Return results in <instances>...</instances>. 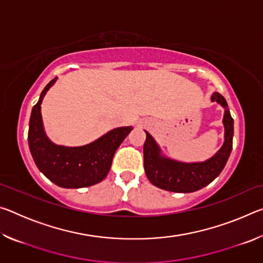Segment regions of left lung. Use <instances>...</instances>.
Masks as SVG:
<instances>
[{
  "label": "left lung",
  "instance_id": "1",
  "mask_svg": "<svg viewBox=\"0 0 263 263\" xmlns=\"http://www.w3.org/2000/svg\"><path fill=\"white\" fill-rule=\"evenodd\" d=\"M211 101L217 102L225 109L222 118L225 128L224 144L220 149L204 162H180L163 157L157 141L145 131L144 168L151 183L160 189L174 193H194L211 183L220 174L232 151L233 118L231 117L228 102L219 92H213Z\"/></svg>",
  "mask_w": 263,
  "mask_h": 263
}]
</instances>
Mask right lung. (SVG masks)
<instances>
[{"label":"right lung","mask_w":263,"mask_h":263,"mask_svg":"<svg viewBox=\"0 0 263 263\" xmlns=\"http://www.w3.org/2000/svg\"><path fill=\"white\" fill-rule=\"evenodd\" d=\"M57 78L47 83L32 111L29 123V147L34 163L48 180L62 188H84L99 183L108 175L115 152L132 126L117 127L90 144L67 147L48 139L43 126L41 104Z\"/></svg>","instance_id":"obj_1"}]
</instances>
